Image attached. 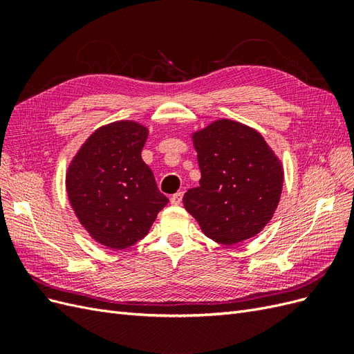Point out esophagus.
<instances>
[{"label":"esophagus","mask_w":354,"mask_h":354,"mask_svg":"<svg viewBox=\"0 0 354 354\" xmlns=\"http://www.w3.org/2000/svg\"><path fill=\"white\" fill-rule=\"evenodd\" d=\"M181 199H183V192H177V194H174L173 196L169 198V201H171V203H173V205H180Z\"/></svg>","instance_id":"esophagus-1"}]
</instances>
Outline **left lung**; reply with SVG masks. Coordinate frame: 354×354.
<instances>
[{
  "label": "left lung",
  "mask_w": 354,
  "mask_h": 354,
  "mask_svg": "<svg viewBox=\"0 0 354 354\" xmlns=\"http://www.w3.org/2000/svg\"><path fill=\"white\" fill-rule=\"evenodd\" d=\"M192 138L201 180L183 196L187 212L209 239L223 245L259 234L281 199V160L259 131L236 121H214Z\"/></svg>",
  "instance_id": "1"
}]
</instances>
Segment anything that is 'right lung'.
Listing matches in <instances>:
<instances>
[{
	"mask_svg": "<svg viewBox=\"0 0 354 354\" xmlns=\"http://www.w3.org/2000/svg\"><path fill=\"white\" fill-rule=\"evenodd\" d=\"M147 128L134 121L100 127L66 173L71 205L93 239L125 250L143 239L168 198L142 159Z\"/></svg>",
	"mask_w": 354,
	"mask_h": 354,
	"instance_id": "1",
	"label": "right lung"
}]
</instances>
